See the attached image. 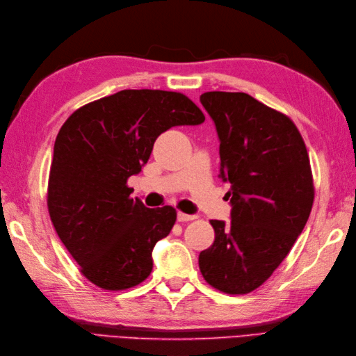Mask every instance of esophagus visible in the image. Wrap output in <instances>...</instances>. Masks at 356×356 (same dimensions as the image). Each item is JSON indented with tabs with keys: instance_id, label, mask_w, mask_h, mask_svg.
Returning a JSON list of instances; mask_svg holds the SVG:
<instances>
[{
	"instance_id": "esophagus-1",
	"label": "esophagus",
	"mask_w": 356,
	"mask_h": 356,
	"mask_svg": "<svg viewBox=\"0 0 356 356\" xmlns=\"http://www.w3.org/2000/svg\"><path fill=\"white\" fill-rule=\"evenodd\" d=\"M195 216L194 214H185V213H177V222H191L194 220Z\"/></svg>"
}]
</instances>
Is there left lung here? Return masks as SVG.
<instances>
[{
	"label": "left lung",
	"instance_id": "left-lung-1",
	"mask_svg": "<svg viewBox=\"0 0 356 356\" xmlns=\"http://www.w3.org/2000/svg\"><path fill=\"white\" fill-rule=\"evenodd\" d=\"M220 142L231 222L211 220L216 240L199 255L203 278L248 293L272 275L305 229L314 203L307 149L292 120L246 93L200 96Z\"/></svg>",
	"mask_w": 356,
	"mask_h": 356
}]
</instances>
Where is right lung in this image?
I'll list each match as a JSON object with an SVG mask.
<instances>
[{
    "label": "right lung",
    "instance_id": "obj_1",
    "mask_svg": "<svg viewBox=\"0 0 356 356\" xmlns=\"http://www.w3.org/2000/svg\"><path fill=\"white\" fill-rule=\"evenodd\" d=\"M203 122L191 99L163 90H122L65 120L53 147L47 205L90 282L122 291L149 275L153 248L170 234L176 209L131 199L127 180L142 171L162 133Z\"/></svg>",
    "mask_w": 356,
    "mask_h": 356
}]
</instances>
